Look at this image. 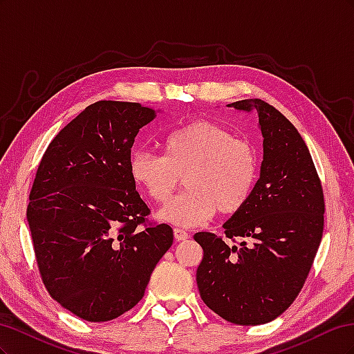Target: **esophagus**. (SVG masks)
I'll use <instances>...</instances> for the list:
<instances>
[{"label": "esophagus", "instance_id": "obj_1", "mask_svg": "<svg viewBox=\"0 0 354 354\" xmlns=\"http://www.w3.org/2000/svg\"><path fill=\"white\" fill-rule=\"evenodd\" d=\"M174 238H176V241H187L189 238H190V234L186 232V230H183V229H178V227H176L174 229Z\"/></svg>", "mask_w": 354, "mask_h": 354}]
</instances>
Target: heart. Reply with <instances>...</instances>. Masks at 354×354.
<instances>
[{
    "mask_svg": "<svg viewBox=\"0 0 354 354\" xmlns=\"http://www.w3.org/2000/svg\"><path fill=\"white\" fill-rule=\"evenodd\" d=\"M160 147L162 156L146 151L130 156L134 183L156 203L168 202L185 176L186 190L160 209V220L192 227L217 211L233 216L250 202L259 180V155L227 128L192 122L167 134Z\"/></svg>",
    "mask_w": 354,
    "mask_h": 354,
    "instance_id": "obj_1",
    "label": "heart"
}]
</instances>
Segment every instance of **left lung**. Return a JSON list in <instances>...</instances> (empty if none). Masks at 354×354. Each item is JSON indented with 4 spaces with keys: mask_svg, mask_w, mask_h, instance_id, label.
I'll return each mask as SVG.
<instances>
[{
    "mask_svg": "<svg viewBox=\"0 0 354 354\" xmlns=\"http://www.w3.org/2000/svg\"><path fill=\"white\" fill-rule=\"evenodd\" d=\"M259 113L263 136L260 178L245 208L223 224L229 246L214 233L194 239L203 259L196 270L201 298L234 325L272 322L292 304L312 269L324 233V192L297 128L260 99L227 104Z\"/></svg>",
    "mask_w": 354,
    "mask_h": 354,
    "instance_id": "left-lung-1",
    "label": "left lung"
}]
</instances>
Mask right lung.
Wrapping results in <instances>:
<instances>
[{"mask_svg":"<svg viewBox=\"0 0 354 354\" xmlns=\"http://www.w3.org/2000/svg\"><path fill=\"white\" fill-rule=\"evenodd\" d=\"M140 103L102 100L53 138L26 211L37 263L50 295L88 322H108L145 295L173 245L168 224H145L130 156L156 113Z\"/></svg>","mask_w":354,"mask_h":354,"instance_id":"add662e5","label":"right lung"}]
</instances>
